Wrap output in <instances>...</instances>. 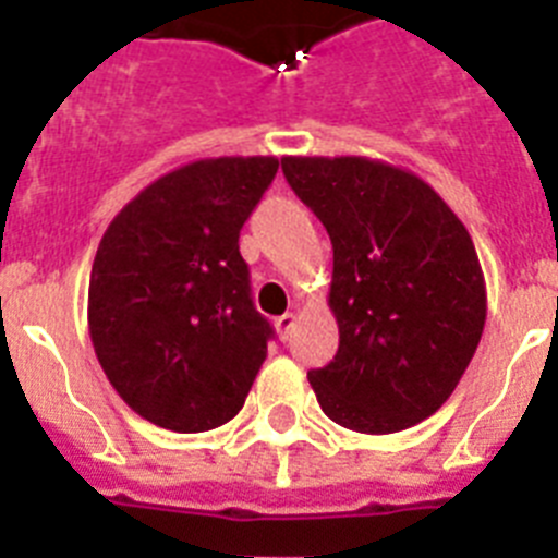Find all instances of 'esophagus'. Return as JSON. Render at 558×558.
Wrapping results in <instances>:
<instances>
[{"label": "esophagus", "mask_w": 558, "mask_h": 558, "mask_svg": "<svg viewBox=\"0 0 558 558\" xmlns=\"http://www.w3.org/2000/svg\"><path fill=\"white\" fill-rule=\"evenodd\" d=\"M295 324H298V315L295 313L278 315V318H275V327H278L280 339H289V336H292V330H295Z\"/></svg>", "instance_id": "1"}]
</instances>
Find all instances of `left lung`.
<instances>
[{
	"mask_svg": "<svg viewBox=\"0 0 558 558\" xmlns=\"http://www.w3.org/2000/svg\"><path fill=\"white\" fill-rule=\"evenodd\" d=\"M280 165L332 240L339 353L310 371L318 405L350 432H405L451 397L475 356L486 324L475 243L411 170L365 156Z\"/></svg>",
	"mask_w": 558,
	"mask_h": 558,
	"instance_id": "8db88e82",
	"label": "left lung"
}]
</instances>
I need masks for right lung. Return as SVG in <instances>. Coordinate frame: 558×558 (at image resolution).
<instances>
[{"instance_id":"1","label":"right lung","mask_w":558,"mask_h":558,"mask_svg":"<svg viewBox=\"0 0 558 558\" xmlns=\"http://www.w3.org/2000/svg\"><path fill=\"white\" fill-rule=\"evenodd\" d=\"M275 156L191 161L109 222L89 278V336L118 397L153 425L210 432L243 408L266 362L240 228Z\"/></svg>"}]
</instances>
